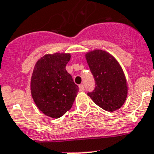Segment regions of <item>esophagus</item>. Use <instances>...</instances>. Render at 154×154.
Listing matches in <instances>:
<instances>
[{
	"label": "esophagus",
	"instance_id": "1",
	"mask_svg": "<svg viewBox=\"0 0 154 154\" xmlns=\"http://www.w3.org/2000/svg\"><path fill=\"white\" fill-rule=\"evenodd\" d=\"M79 90L81 91H85V87H84V85H79Z\"/></svg>",
	"mask_w": 154,
	"mask_h": 154
}]
</instances>
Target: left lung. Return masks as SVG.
<instances>
[{
  "instance_id": "8db88e82",
  "label": "left lung",
  "mask_w": 154,
  "mask_h": 154,
  "mask_svg": "<svg viewBox=\"0 0 154 154\" xmlns=\"http://www.w3.org/2000/svg\"><path fill=\"white\" fill-rule=\"evenodd\" d=\"M95 81V88L88 95L96 105L108 112L119 109L128 94L126 79L120 64L113 56L101 49L85 55Z\"/></svg>"
}]
</instances>
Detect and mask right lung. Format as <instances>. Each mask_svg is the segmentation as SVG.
Listing matches in <instances>:
<instances>
[{
    "mask_svg": "<svg viewBox=\"0 0 154 154\" xmlns=\"http://www.w3.org/2000/svg\"><path fill=\"white\" fill-rule=\"evenodd\" d=\"M69 53L46 54L35 65L31 78V94L38 109L45 116L58 119L71 109L78 86L67 73Z\"/></svg>",
    "mask_w": 154,
    "mask_h": 154,
    "instance_id": "add662e5",
    "label": "right lung"
}]
</instances>
